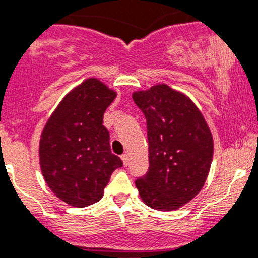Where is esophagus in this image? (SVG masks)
<instances>
[{
	"mask_svg": "<svg viewBox=\"0 0 258 258\" xmlns=\"http://www.w3.org/2000/svg\"><path fill=\"white\" fill-rule=\"evenodd\" d=\"M120 158H122V161H123L124 166H127V164H128V162H130V155L128 154H123Z\"/></svg>",
	"mask_w": 258,
	"mask_h": 258,
	"instance_id": "34e87169",
	"label": "esophagus"
}]
</instances>
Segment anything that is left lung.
I'll return each mask as SVG.
<instances>
[{
    "instance_id": "left-lung-1",
    "label": "left lung",
    "mask_w": 258,
    "mask_h": 258,
    "mask_svg": "<svg viewBox=\"0 0 258 258\" xmlns=\"http://www.w3.org/2000/svg\"><path fill=\"white\" fill-rule=\"evenodd\" d=\"M146 119L149 169L135 181L146 206L175 211L203 187L213 155V140L196 104L167 85L132 95Z\"/></svg>"
}]
</instances>
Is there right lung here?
I'll list each match as a JSON object with an SVG mask.
<instances>
[{
  "mask_svg": "<svg viewBox=\"0 0 258 258\" xmlns=\"http://www.w3.org/2000/svg\"><path fill=\"white\" fill-rule=\"evenodd\" d=\"M115 92L89 78L69 92L47 120L39 141V163L55 196L74 207L100 201L115 168L103 117Z\"/></svg>",
  "mask_w": 258,
  "mask_h": 258,
  "instance_id": "right-lung-1",
  "label": "right lung"
}]
</instances>
